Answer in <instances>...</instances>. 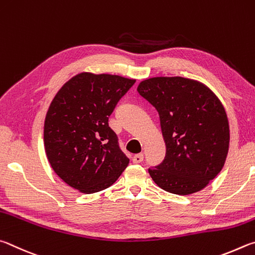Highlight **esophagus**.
I'll return each instance as SVG.
<instances>
[{
  "label": "esophagus",
  "mask_w": 255,
  "mask_h": 255,
  "mask_svg": "<svg viewBox=\"0 0 255 255\" xmlns=\"http://www.w3.org/2000/svg\"><path fill=\"white\" fill-rule=\"evenodd\" d=\"M142 161H143V154H142V153L134 154V157H133V162H134V163H141Z\"/></svg>",
  "instance_id": "1"
}]
</instances>
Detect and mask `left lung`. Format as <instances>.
Here are the masks:
<instances>
[{
  "mask_svg": "<svg viewBox=\"0 0 255 255\" xmlns=\"http://www.w3.org/2000/svg\"><path fill=\"white\" fill-rule=\"evenodd\" d=\"M160 116L167 153L149 169L160 188L176 195L204 189L224 167L230 148L226 112L215 93L198 80L152 77L137 86Z\"/></svg>",
  "mask_w": 255,
  "mask_h": 255,
  "instance_id": "left-lung-1",
  "label": "left lung"
}]
</instances>
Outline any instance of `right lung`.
Listing matches in <instances>:
<instances>
[{"label":"right lung","mask_w":255,"mask_h":255,"mask_svg":"<svg viewBox=\"0 0 255 255\" xmlns=\"http://www.w3.org/2000/svg\"><path fill=\"white\" fill-rule=\"evenodd\" d=\"M135 79L77 74L53 97L44 120V150L53 171L80 193L109 188L128 166L109 118Z\"/></svg>","instance_id":"add662e5"}]
</instances>
